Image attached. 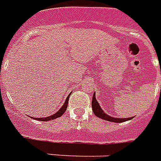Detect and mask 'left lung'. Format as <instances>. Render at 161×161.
<instances>
[{
  "label": "left lung",
  "instance_id": "8db88e82",
  "mask_svg": "<svg viewBox=\"0 0 161 161\" xmlns=\"http://www.w3.org/2000/svg\"><path fill=\"white\" fill-rule=\"evenodd\" d=\"M91 105H92V109H93V112H94L95 115H97V117H99V118L103 119V120H106V121H113V122H123V121H128V120L133 118V117H129V118H115V117H111L109 115H106L104 111L100 107L97 100L96 99V95H95V93L93 94V97H92Z\"/></svg>",
  "mask_w": 161,
  "mask_h": 161
}]
</instances>
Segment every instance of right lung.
Listing matches in <instances>:
<instances>
[{"mask_svg":"<svg viewBox=\"0 0 161 161\" xmlns=\"http://www.w3.org/2000/svg\"><path fill=\"white\" fill-rule=\"evenodd\" d=\"M69 97H70V95L68 96V97L66 98V100H65V103H64V104L62 106V108H60L58 112H56L55 114H53V115H50L48 117H45V118H36L38 121H50V120H53V119H56L58 117H60L61 115H63L64 113L65 112L67 108V106H68V101H69Z\"/></svg>","mask_w":161,"mask_h":161,"instance_id":"add662e5","label":"right lung"}]
</instances>
